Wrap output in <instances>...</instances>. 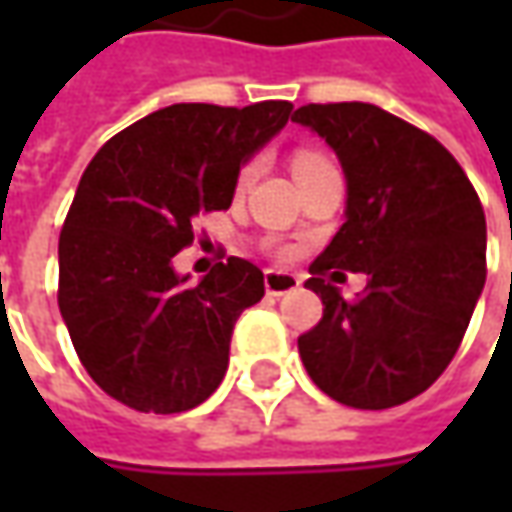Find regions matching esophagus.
<instances>
[{"label": "esophagus", "mask_w": 512, "mask_h": 512, "mask_svg": "<svg viewBox=\"0 0 512 512\" xmlns=\"http://www.w3.org/2000/svg\"><path fill=\"white\" fill-rule=\"evenodd\" d=\"M299 285H302V279L293 273H282V270H267L265 273V290L270 296H285Z\"/></svg>", "instance_id": "1"}]
</instances>
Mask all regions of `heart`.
Here are the masks:
<instances>
[{"mask_svg":"<svg viewBox=\"0 0 512 512\" xmlns=\"http://www.w3.org/2000/svg\"><path fill=\"white\" fill-rule=\"evenodd\" d=\"M325 162L327 159H322V156L302 150V153L296 156L293 168H296V176H299V173H305V170H310V168H319V165H325ZM259 170H262V159H250V162H245V165H242V170H239L236 187H239V190H245V187L253 185V182H256V176H259Z\"/></svg>","mask_w":512,"mask_h":512,"instance_id":"obj_1","label":"heart"}]
</instances>
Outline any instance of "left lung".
I'll use <instances>...</instances> for the list:
<instances>
[{
  "instance_id": "1",
  "label": "left lung",
  "mask_w": 512,
  "mask_h": 512,
  "mask_svg": "<svg viewBox=\"0 0 512 512\" xmlns=\"http://www.w3.org/2000/svg\"><path fill=\"white\" fill-rule=\"evenodd\" d=\"M293 122L336 150L347 179V219L305 282L325 305L299 336L307 376L347 407L410 402L453 362L482 296L479 193L442 142L376 105H305ZM342 269L368 276L353 303L332 285Z\"/></svg>"
}]
</instances>
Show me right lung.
Wrapping results in <instances>:
<instances>
[{
    "label": "right lung",
    "mask_w": 512,
    "mask_h": 512,
    "mask_svg": "<svg viewBox=\"0 0 512 512\" xmlns=\"http://www.w3.org/2000/svg\"><path fill=\"white\" fill-rule=\"evenodd\" d=\"M290 102H185L116 133L90 159L59 233V310L90 379L139 413H182L222 384L242 310L265 273L230 256L199 285L173 270L199 216L227 210L239 168Z\"/></svg>",
    "instance_id": "right-lung-1"
}]
</instances>
